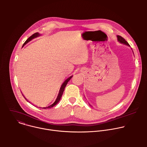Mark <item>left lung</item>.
<instances>
[{"label": "left lung", "mask_w": 147, "mask_h": 147, "mask_svg": "<svg viewBox=\"0 0 147 147\" xmlns=\"http://www.w3.org/2000/svg\"><path fill=\"white\" fill-rule=\"evenodd\" d=\"M117 40H118V41L120 42V43L124 44H125V45H128V46H130L129 44V43L127 42L126 40H125L123 37H121V36H120V35H117Z\"/></svg>", "instance_id": "left-lung-1"}]
</instances>
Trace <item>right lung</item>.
<instances>
[{"instance_id": "right-lung-1", "label": "right lung", "mask_w": 147, "mask_h": 147, "mask_svg": "<svg viewBox=\"0 0 147 147\" xmlns=\"http://www.w3.org/2000/svg\"><path fill=\"white\" fill-rule=\"evenodd\" d=\"M39 35H40V34H39L38 32H36V33L34 34L33 35H32L30 37H29V38L27 39V40L24 43V44H23V47L27 43H28L29 41H30L31 39H34V38H36V37H38V36H39ZM72 77H73V76H71V77H70L69 78H68L67 80H66L65 81V82H63V84L61 85V87H60V91H59V94H58V96H57V98H56L55 102L52 105H50V106H49V107H45V108H40L48 109V108H52V107H53L55 105H56L60 101V99H61V96H62V95H63V91H64V90H65V87H66V85H67V82L70 81V80L71 78ZM26 100H27V99H26ZM27 101H28V100H27Z\"/></svg>"}]
</instances>
